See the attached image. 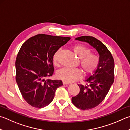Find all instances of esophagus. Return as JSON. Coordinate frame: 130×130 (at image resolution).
Here are the masks:
<instances>
[{
  "label": "esophagus",
  "instance_id": "obj_1",
  "mask_svg": "<svg viewBox=\"0 0 130 130\" xmlns=\"http://www.w3.org/2000/svg\"><path fill=\"white\" fill-rule=\"evenodd\" d=\"M62 83H63V85H69V84H70L69 83H67V82H65V81H63Z\"/></svg>",
  "mask_w": 130,
  "mask_h": 130
}]
</instances>
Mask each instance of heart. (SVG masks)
<instances>
[{"instance_id":"1","label":"heart","mask_w":130,"mask_h":130,"mask_svg":"<svg viewBox=\"0 0 130 130\" xmlns=\"http://www.w3.org/2000/svg\"><path fill=\"white\" fill-rule=\"evenodd\" d=\"M74 53L80 58V65L84 72L87 74L93 73L97 69L99 64L98 58L95 55L91 54V50L82 44H77L73 47ZM60 50H57L53 56L54 65L58 64V56ZM57 77L66 82H72L81 78L82 73L77 69L62 68L57 72Z\"/></svg>"}]
</instances>
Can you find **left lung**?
I'll return each mask as SVG.
<instances>
[{
    "label": "left lung",
    "instance_id": "left-lung-1",
    "mask_svg": "<svg viewBox=\"0 0 130 130\" xmlns=\"http://www.w3.org/2000/svg\"><path fill=\"white\" fill-rule=\"evenodd\" d=\"M75 40L88 42L95 49L100 56L97 69L85 79L89 85H78L79 93L72 98L73 105L77 108L90 110L102 102L114 82V60L107 47L95 37L83 36Z\"/></svg>",
    "mask_w": 130,
    "mask_h": 130
}]
</instances>
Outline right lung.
Masks as SVG:
<instances>
[{"label":"right lung","instance_id":"add662e5","mask_svg":"<svg viewBox=\"0 0 130 130\" xmlns=\"http://www.w3.org/2000/svg\"><path fill=\"white\" fill-rule=\"evenodd\" d=\"M70 39L39 34L21 46L16 57V81L23 97L32 107L41 108L52 102L61 80L45 79L54 72L53 56Z\"/></svg>","mask_w":130,"mask_h":130}]
</instances>
